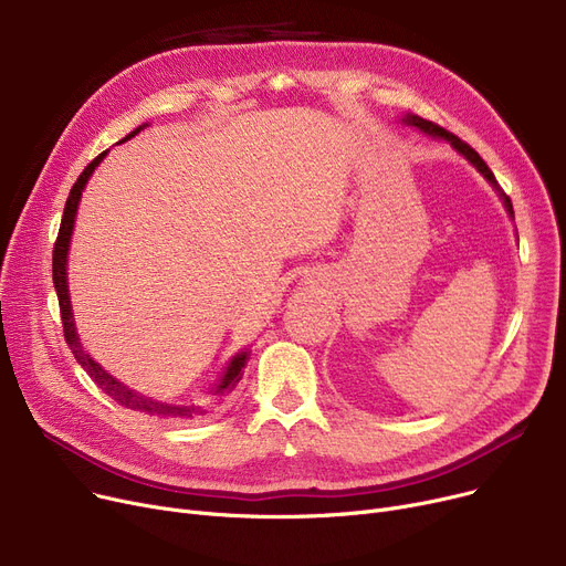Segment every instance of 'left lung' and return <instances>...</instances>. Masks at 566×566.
<instances>
[{
    "label": "left lung",
    "instance_id": "1",
    "mask_svg": "<svg viewBox=\"0 0 566 566\" xmlns=\"http://www.w3.org/2000/svg\"><path fill=\"white\" fill-rule=\"evenodd\" d=\"M401 122L406 124V126H412V128H418V130H422L424 135H429V137H436V139H444V142H450L457 151L474 167L478 169L486 181L497 190V195H500V199H502V203H504V208H507V213H510V218H514V208H512V199L504 195L502 190H500V186H497V181H495V176H493V171L489 169V165L480 158V154L474 151L472 146H468L463 139H459L457 135H452V133H448L444 128H440V126H436L433 122H427V118H422V116H418V114H406Z\"/></svg>",
    "mask_w": 566,
    "mask_h": 566
}]
</instances>
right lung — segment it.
I'll return each mask as SVG.
<instances>
[{
	"label": "right lung",
	"instance_id": "add662e5",
	"mask_svg": "<svg viewBox=\"0 0 566 566\" xmlns=\"http://www.w3.org/2000/svg\"><path fill=\"white\" fill-rule=\"evenodd\" d=\"M144 126L135 128L126 139L135 137L139 130H144ZM107 156V151H103L98 158H94L84 167V171L80 174V178L75 181V186L71 188V195L66 199L64 206V218H62V227H59V235H56V243H54V252H52V280H54V289H56V298H59V310H62V323H64V337L66 344L71 346L75 360L82 365V369L96 380L98 388L112 397L116 403H122L130 410H139L144 415H154V418H197V415L206 412V406L188 401V403H167V401H158L154 397H144L137 390H130L128 385L118 382L114 376H109L94 358L88 355L77 337L75 331V318H73V307H71V293H69V280H66V268H69V248H71V235H73V227H75V216H77V206H80V197L82 190L88 181V176L94 174V169L101 165V160ZM248 363V348L235 353L233 358L229 360V365L224 367L222 376L218 378L216 388H211L213 395L224 397L227 392H231L235 388V382L243 378V367Z\"/></svg>",
	"mask_w": 566,
	"mask_h": 566
}]
</instances>
